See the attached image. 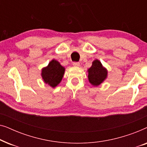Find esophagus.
Instances as JSON below:
<instances>
[{
    "mask_svg": "<svg viewBox=\"0 0 147 147\" xmlns=\"http://www.w3.org/2000/svg\"><path fill=\"white\" fill-rule=\"evenodd\" d=\"M73 65L75 66V67H79V66L80 65V63H78V62H74Z\"/></svg>",
    "mask_w": 147,
    "mask_h": 147,
    "instance_id": "esophagus-1",
    "label": "esophagus"
}]
</instances>
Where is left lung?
Instances as JSON below:
<instances>
[{"label": "left lung", "mask_w": 147, "mask_h": 147, "mask_svg": "<svg viewBox=\"0 0 147 147\" xmlns=\"http://www.w3.org/2000/svg\"><path fill=\"white\" fill-rule=\"evenodd\" d=\"M88 80L94 87H97L106 80L108 77V70L104 67L100 61L95 59L92 66L88 69Z\"/></svg>", "instance_id": "8db88e82"}]
</instances>
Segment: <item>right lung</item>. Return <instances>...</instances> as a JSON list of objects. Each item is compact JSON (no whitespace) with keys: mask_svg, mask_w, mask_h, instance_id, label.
<instances>
[{"mask_svg":"<svg viewBox=\"0 0 147 147\" xmlns=\"http://www.w3.org/2000/svg\"><path fill=\"white\" fill-rule=\"evenodd\" d=\"M65 70V67L59 61L52 59L46 67L42 68L41 76L44 83L54 88L61 82Z\"/></svg>","mask_w":147,"mask_h":147,"instance_id":"obj_1","label":"right lung"}]
</instances>
